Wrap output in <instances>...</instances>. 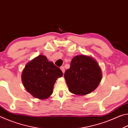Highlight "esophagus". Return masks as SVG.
I'll return each instance as SVG.
<instances>
[{
	"label": "esophagus",
	"instance_id": "1",
	"mask_svg": "<svg viewBox=\"0 0 128 128\" xmlns=\"http://www.w3.org/2000/svg\"><path fill=\"white\" fill-rule=\"evenodd\" d=\"M60 69H61V70H62V72L63 73H64V72H65V69H64V66H61V67H60Z\"/></svg>",
	"mask_w": 128,
	"mask_h": 128
}]
</instances>
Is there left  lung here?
<instances>
[{"mask_svg": "<svg viewBox=\"0 0 128 128\" xmlns=\"http://www.w3.org/2000/svg\"><path fill=\"white\" fill-rule=\"evenodd\" d=\"M102 70L97 62L92 56L80 55L74 56L70 68L64 73L69 92L77 95L92 92L101 81Z\"/></svg>", "mask_w": 128, "mask_h": 128, "instance_id": "8db88e82", "label": "left lung"}]
</instances>
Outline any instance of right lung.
I'll return each instance as SVG.
<instances>
[{
	"label": "right lung",
	"mask_w": 128,
	"mask_h": 128,
	"mask_svg": "<svg viewBox=\"0 0 128 128\" xmlns=\"http://www.w3.org/2000/svg\"><path fill=\"white\" fill-rule=\"evenodd\" d=\"M62 76L60 69L46 56L39 55L28 62L21 74L24 86L34 98L46 99L52 94L54 86Z\"/></svg>",
	"instance_id": "1"
}]
</instances>
